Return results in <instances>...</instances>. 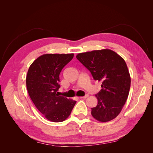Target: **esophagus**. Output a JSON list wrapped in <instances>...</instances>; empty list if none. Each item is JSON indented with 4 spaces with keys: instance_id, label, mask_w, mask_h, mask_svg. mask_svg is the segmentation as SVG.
<instances>
[{
    "instance_id": "1",
    "label": "esophagus",
    "mask_w": 153,
    "mask_h": 153,
    "mask_svg": "<svg viewBox=\"0 0 153 153\" xmlns=\"http://www.w3.org/2000/svg\"><path fill=\"white\" fill-rule=\"evenodd\" d=\"M88 97H89V94H86V95H85L84 96H82V97H80V98H82V99H85V98H88Z\"/></svg>"
}]
</instances>
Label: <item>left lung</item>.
I'll list each match as a JSON object with an SVG mask.
<instances>
[{
  "instance_id": "1",
  "label": "left lung",
  "mask_w": 153,
  "mask_h": 153,
  "mask_svg": "<svg viewBox=\"0 0 153 153\" xmlns=\"http://www.w3.org/2000/svg\"><path fill=\"white\" fill-rule=\"evenodd\" d=\"M76 59L89 70L95 80L102 82V89L96 94L98 105L91 114L105 123L116 117L126 103L131 78L124 60L109 49L78 53Z\"/></svg>"
}]
</instances>
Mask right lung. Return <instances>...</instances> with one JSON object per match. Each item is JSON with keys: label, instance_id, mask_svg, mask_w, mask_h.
Wrapping results in <instances>:
<instances>
[{"label": "right lung", "instance_id": "right-lung-1", "mask_svg": "<svg viewBox=\"0 0 153 153\" xmlns=\"http://www.w3.org/2000/svg\"><path fill=\"white\" fill-rule=\"evenodd\" d=\"M73 53L44 54L30 66L26 85L32 102L49 121L59 123L69 116L76 101L59 94V75Z\"/></svg>", "mask_w": 153, "mask_h": 153}]
</instances>
